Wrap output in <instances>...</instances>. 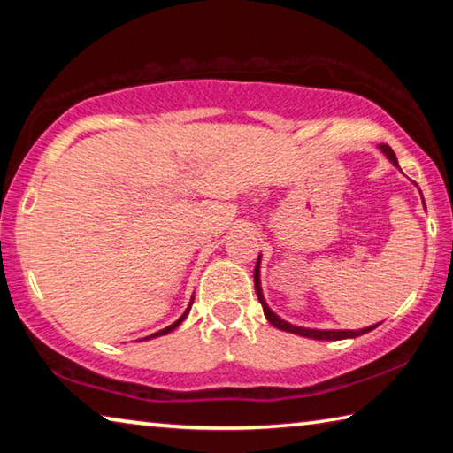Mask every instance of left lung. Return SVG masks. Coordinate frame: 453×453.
Listing matches in <instances>:
<instances>
[{
	"label": "left lung",
	"instance_id": "obj_1",
	"mask_svg": "<svg viewBox=\"0 0 453 453\" xmlns=\"http://www.w3.org/2000/svg\"><path fill=\"white\" fill-rule=\"evenodd\" d=\"M381 148V151L386 153V156L392 159V162L397 165V159H395V153H394V150L389 148L388 143H381L380 145ZM254 283H256V294H257V300H259V303H262V308H264V313H265V318H267V321H270V324L273 326V327H278V329H281V332H291V334H296V335H303V337H311V340H346V337H357V335H362V334H367V332H372V329L375 327V326H372V327H364V329H356V332H346V329H332V332H329V329H308V327H297V326H291V324H288V321H283V319H280L278 316H275V313L267 308L265 305V302H264V296H262V286H259V259H257V264H256V270H254Z\"/></svg>",
	"mask_w": 453,
	"mask_h": 453
}]
</instances>
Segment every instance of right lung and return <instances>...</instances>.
Here are the masks:
<instances>
[{
	"instance_id": "obj_1",
	"label": "right lung",
	"mask_w": 453,
	"mask_h": 453,
	"mask_svg": "<svg viewBox=\"0 0 453 453\" xmlns=\"http://www.w3.org/2000/svg\"><path fill=\"white\" fill-rule=\"evenodd\" d=\"M188 316V311L186 313H183V316L178 319V321H173V324L172 326H167L165 329H162V332H157V334H153V335H150V337H157V335H164V334H167V332H172V329H175V327H178L180 324H181V321H183V318H186ZM150 337H145V340H150Z\"/></svg>"
}]
</instances>
